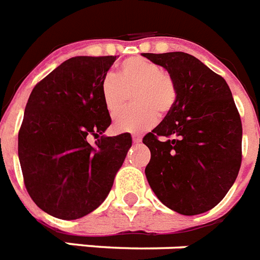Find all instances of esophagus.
Returning a JSON list of instances; mask_svg holds the SVG:
<instances>
[{"instance_id": "esophagus-1", "label": "esophagus", "mask_w": 260, "mask_h": 260, "mask_svg": "<svg viewBox=\"0 0 260 260\" xmlns=\"http://www.w3.org/2000/svg\"><path fill=\"white\" fill-rule=\"evenodd\" d=\"M132 140H134V143H140V141H141V135L134 134V135H132Z\"/></svg>"}]
</instances>
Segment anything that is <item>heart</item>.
<instances>
[{
  "mask_svg": "<svg viewBox=\"0 0 260 260\" xmlns=\"http://www.w3.org/2000/svg\"><path fill=\"white\" fill-rule=\"evenodd\" d=\"M137 107L116 116L113 126L117 132H141L157 123L160 113H167L175 104L176 88L160 65L144 57H131L120 64L117 73H108L101 82L105 108L115 115L124 108L134 93Z\"/></svg>",
  "mask_w": 260,
  "mask_h": 260,
  "instance_id": "heart-1",
  "label": "heart"
}]
</instances>
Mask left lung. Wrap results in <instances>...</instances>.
Here are the masks:
<instances>
[{
    "instance_id": "8db88e82",
    "label": "left lung",
    "mask_w": 260,
    "mask_h": 260,
    "mask_svg": "<svg viewBox=\"0 0 260 260\" xmlns=\"http://www.w3.org/2000/svg\"><path fill=\"white\" fill-rule=\"evenodd\" d=\"M144 57L163 67L176 88L174 107L143 139L151 151L147 180L175 212L203 214L220 203L242 163V121L233 93L223 77L191 54Z\"/></svg>"
}]
</instances>
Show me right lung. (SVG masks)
<instances>
[{
    "mask_svg": "<svg viewBox=\"0 0 260 260\" xmlns=\"http://www.w3.org/2000/svg\"><path fill=\"white\" fill-rule=\"evenodd\" d=\"M116 56L64 61L33 88L18 134L25 187L54 218L85 216L108 196L132 145L129 134L105 136L112 120L101 82ZM96 137L95 145L89 143Z\"/></svg>",
    "mask_w": 260,
    "mask_h": 260,
    "instance_id": "add662e5",
    "label": "right lung"
}]
</instances>
